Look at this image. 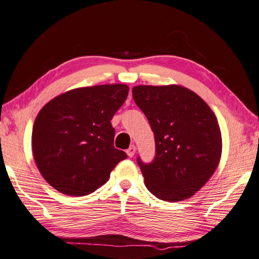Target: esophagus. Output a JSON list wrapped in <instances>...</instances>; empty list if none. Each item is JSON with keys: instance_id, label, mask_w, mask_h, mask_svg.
<instances>
[{"instance_id": "1", "label": "esophagus", "mask_w": 259, "mask_h": 259, "mask_svg": "<svg viewBox=\"0 0 259 259\" xmlns=\"http://www.w3.org/2000/svg\"><path fill=\"white\" fill-rule=\"evenodd\" d=\"M135 151H137V148H135L134 144H132V146L127 149L126 153H127V156H128V157H133L135 155Z\"/></svg>"}]
</instances>
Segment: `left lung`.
<instances>
[{
	"mask_svg": "<svg viewBox=\"0 0 259 259\" xmlns=\"http://www.w3.org/2000/svg\"><path fill=\"white\" fill-rule=\"evenodd\" d=\"M133 99L150 122L156 156L150 164L140 157L144 184L165 201L191 198L214 174L222 155V135L209 106L180 85H139Z\"/></svg>",
	"mask_w": 259,
	"mask_h": 259,
	"instance_id": "1",
	"label": "left lung"
}]
</instances>
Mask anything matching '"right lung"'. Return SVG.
I'll use <instances>...</instances> for the list:
<instances>
[{"label": "right lung", "instance_id": "1", "mask_svg": "<svg viewBox=\"0 0 259 259\" xmlns=\"http://www.w3.org/2000/svg\"><path fill=\"white\" fill-rule=\"evenodd\" d=\"M125 84L70 90L40 109L31 149L44 180L59 192L81 197L110 178L126 153L113 147L110 120L128 95Z\"/></svg>", "mask_w": 259, "mask_h": 259}]
</instances>
